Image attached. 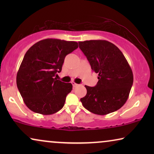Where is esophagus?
<instances>
[{
  "label": "esophagus",
  "mask_w": 154,
  "mask_h": 154,
  "mask_svg": "<svg viewBox=\"0 0 154 154\" xmlns=\"http://www.w3.org/2000/svg\"><path fill=\"white\" fill-rule=\"evenodd\" d=\"M72 85H73V87L75 88V87H77V86L79 85V84L75 83H74V82H72Z\"/></svg>",
  "instance_id": "esophagus-1"
}]
</instances>
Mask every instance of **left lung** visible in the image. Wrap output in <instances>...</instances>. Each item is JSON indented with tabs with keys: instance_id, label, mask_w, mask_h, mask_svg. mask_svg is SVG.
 I'll use <instances>...</instances> for the list:
<instances>
[{
	"instance_id": "1",
	"label": "left lung",
	"mask_w": 154,
	"mask_h": 154,
	"mask_svg": "<svg viewBox=\"0 0 154 154\" xmlns=\"http://www.w3.org/2000/svg\"><path fill=\"white\" fill-rule=\"evenodd\" d=\"M79 44L99 79L94 87L85 85L87 94L81 99L83 106L97 115H106L121 109L133 83V73L125 56L114 44L104 40Z\"/></svg>"
}]
</instances>
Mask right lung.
<instances>
[{
    "label": "right lung",
    "mask_w": 154,
    "mask_h": 154,
    "mask_svg": "<svg viewBox=\"0 0 154 154\" xmlns=\"http://www.w3.org/2000/svg\"><path fill=\"white\" fill-rule=\"evenodd\" d=\"M78 47L75 41L47 38L27 50L17 73V85L30 110L51 115L62 109L73 86L54 76L62 71L65 57Z\"/></svg>",
    "instance_id": "obj_1"
}]
</instances>
